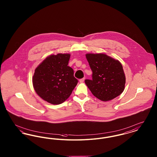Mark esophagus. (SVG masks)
I'll use <instances>...</instances> for the list:
<instances>
[{
	"instance_id": "34e87169",
	"label": "esophagus",
	"mask_w": 157,
	"mask_h": 157,
	"mask_svg": "<svg viewBox=\"0 0 157 157\" xmlns=\"http://www.w3.org/2000/svg\"><path fill=\"white\" fill-rule=\"evenodd\" d=\"M84 81H85V78H83L79 80V82H81V83H83V82H84Z\"/></svg>"
}]
</instances>
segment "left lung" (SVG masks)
<instances>
[{
	"mask_svg": "<svg viewBox=\"0 0 157 157\" xmlns=\"http://www.w3.org/2000/svg\"><path fill=\"white\" fill-rule=\"evenodd\" d=\"M86 58L92 79H85V82L92 94L102 101L121 95L125 88V76L120 61L103 53H87Z\"/></svg>",
	"mask_w": 157,
	"mask_h": 157,
	"instance_id": "obj_1",
	"label": "left lung"
}]
</instances>
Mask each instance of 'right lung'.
Instances as JSON below:
<instances>
[{"label": "right lung", "mask_w": 157, "mask_h": 157, "mask_svg": "<svg viewBox=\"0 0 157 157\" xmlns=\"http://www.w3.org/2000/svg\"><path fill=\"white\" fill-rule=\"evenodd\" d=\"M70 56L68 53L50 55L35 70L32 78L34 90L50 104L65 102L78 82L74 76L73 69L67 66Z\"/></svg>", "instance_id": "right-lung-1"}]
</instances>
